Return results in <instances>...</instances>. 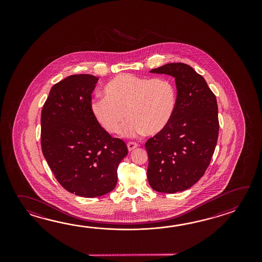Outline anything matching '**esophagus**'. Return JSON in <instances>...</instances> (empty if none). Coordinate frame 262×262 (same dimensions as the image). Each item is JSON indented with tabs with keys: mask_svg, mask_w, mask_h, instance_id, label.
<instances>
[{
	"mask_svg": "<svg viewBox=\"0 0 262 262\" xmlns=\"http://www.w3.org/2000/svg\"><path fill=\"white\" fill-rule=\"evenodd\" d=\"M138 146H139V144L137 142H134V141H129L128 143H127V148H128L129 150L136 149Z\"/></svg>",
	"mask_w": 262,
	"mask_h": 262,
	"instance_id": "34e87169",
	"label": "esophagus"
}]
</instances>
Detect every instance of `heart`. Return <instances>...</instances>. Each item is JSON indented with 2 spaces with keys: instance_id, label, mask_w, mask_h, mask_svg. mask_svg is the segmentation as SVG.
I'll return each mask as SVG.
<instances>
[{
  "instance_id": "b5f03b06",
  "label": "heart",
  "mask_w": 262,
  "mask_h": 262,
  "mask_svg": "<svg viewBox=\"0 0 262 262\" xmlns=\"http://www.w3.org/2000/svg\"><path fill=\"white\" fill-rule=\"evenodd\" d=\"M106 97L92 100L91 110L107 133L116 134L126 119L122 133L135 136L160 133L170 123L177 103V93L167 78H142L123 73L105 87Z\"/></svg>"
}]
</instances>
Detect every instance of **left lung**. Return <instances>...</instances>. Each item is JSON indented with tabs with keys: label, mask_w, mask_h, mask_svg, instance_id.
<instances>
[{
	"label": "left lung",
	"mask_w": 262,
	"mask_h": 262,
	"mask_svg": "<svg viewBox=\"0 0 262 262\" xmlns=\"http://www.w3.org/2000/svg\"><path fill=\"white\" fill-rule=\"evenodd\" d=\"M175 78L177 103L170 123L145 148L150 187L162 193L188 189L204 175L217 143V101L204 78L183 62L150 70Z\"/></svg>",
	"instance_id": "1"
}]
</instances>
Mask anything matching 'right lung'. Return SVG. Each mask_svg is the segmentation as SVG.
<instances>
[{"label":"right lung","instance_id":"right-lung-1","mask_svg":"<svg viewBox=\"0 0 262 262\" xmlns=\"http://www.w3.org/2000/svg\"><path fill=\"white\" fill-rule=\"evenodd\" d=\"M99 78L72 75L52 86L41 112V148L56 180L68 192L84 198L115 188L118 166L128 154L96 121L92 93Z\"/></svg>","mask_w":262,"mask_h":262}]
</instances>
